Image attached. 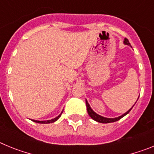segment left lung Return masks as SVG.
<instances>
[{"label": "left lung", "instance_id": "obj_1", "mask_svg": "<svg viewBox=\"0 0 154 154\" xmlns=\"http://www.w3.org/2000/svg\"><path fill=\"white\" fill-rule=\"evenodd\" d=\"M123 43H124L125 45H127L129 46H131V45H130V43L129 42V40H128L127 38H124V41H123ZM138 100V99H137ZM137 103V102H136ZM85 103H86V108H87V111H88V113H89V116H90L91 118H92V119H94L95 121H96V122H99V123H113V122H116V121H118L119 120V119H121V118H123V116H125L126 115V114H128L129 112H130V110L132 109V108H133V106H134V105H133V106H132L131 109H130L128 110L127 112H125L124 114H123L122 116H119V117H116V118H106V117H103V116H102L99 115V114L96 113V112H94L93 110L91 109L90 106H89V103H88V101L87 100H85Z\"/></svg>", "mask_w": 154, "mask_h": 154}]
</instances>
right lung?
<instances>
[{
  "label": "right lung",
  "instance_id": "1",
  "mask_svg": "<svg viewBox=\"0 0 154 154\" xmlns=\"http://www.w3.org/2000/svg\"><path fill=\"white\" fill-rule=\"evenodd\" d=\"M63 112V111H62V112H61L60 115H58L57 117L54 118V119H50V120H45V121H38V120H35V119H31V120L33 121V122H35V123H54V122H55L56 120H58V119H59V117L61 116V115H62V113Z\"/></svg>",
  "mask_w": 154,
  "mask_h": 154
}]
</instances>
